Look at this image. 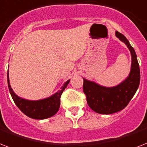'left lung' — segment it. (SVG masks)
<instances>
[{"instance_id":"left-lung-1","label":"left lung","mask_w":147,"mask_h":147,"mask_svg":"<svg viewBox=\"0 0 147 147\" xmlns=\"http://www.w3.org/2000/svg\"><path fill=\"white\" fill-rule=\"evenodd\" d=\"M115 35L127 45L131 53V69L129 76L119 85L105 88L84 78L83 91L88 104L92 110L100 114H113L127 107L138 90L140 71L135 51L125 35L115 32Z\"/></svg>"}]
</instances>
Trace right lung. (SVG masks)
I'll return each mask as SVG.
<instances>
[{"instance_id":"1","label":"right lung","mask_w":147,"mask_h":147,"mask_svg":"<svg viewBox=\"0 0 147 147\" xmlns=\"http://www.w3.org/2000/svg\"><path fill=\"white\" fill-rule=\"evenodd\" d=\"M7 83L9 93L13 100L15 104L22 111V113L34 119H45L54 115L58 112L60 106V97L63 90L69 83V80L65 82L64 85L53 96L48 98L37 101H30L20 98L13 91L9 82V76L7 71Z\"/></svg>"}]
</instances>
